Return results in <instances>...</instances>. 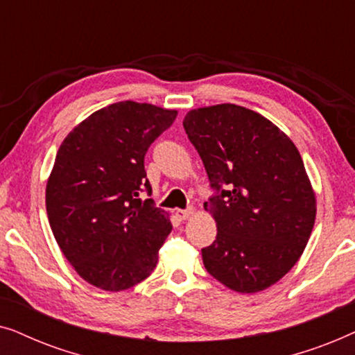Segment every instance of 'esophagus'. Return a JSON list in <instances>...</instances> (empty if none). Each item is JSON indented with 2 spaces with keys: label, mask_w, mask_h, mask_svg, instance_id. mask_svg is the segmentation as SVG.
I'll list each match as a JSON object with an SVG mask.
<instances>
[{
  "label": "esophagus",
  "mask_w": 355,
  "mask_h": 355,
  "mask_svg": "<svg viewBox=\"0 0 355 355\" xmlns=\"http://www.w3.org/2000/svg\"><path fill=\"white\" fill-rule=\"evenodd\" d=\"M176 215L179 220H189L192 216V210H178Z\"/></svg>",
  "instance_id": "obj_1"
}]
</instances>
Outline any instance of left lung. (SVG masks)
Segmentation results:
<instances>
[{
    "mask_svg": "<svg viewBox=\"0 0 355 355\" xmlns=\"http://www.w3.org/2000/svg\"><path fill=\"white\" fill-rule=\"evenodd\" d=\"M182 125L218 191L203 205L218 230L203 265L236 293L270 288L297 263L317 216L299 150L265 116L232 103L191 110Z\"/></svg>",
    "mask_w": 355,
    "mask_h": 355,
    "instance_id": "8db88e82",
    "label": "left lung"
}]
</instances>
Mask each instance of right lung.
<instances>
[{
	"label": "right lung",
	"mask_w": 355,
	"mask_h": 355,
	"mask_svg": "<svg viewBox=\"0 0 355 355\" xmlns=\"http://www.w3.org/2000/svg\"><path fill=\"white\" fill-rule=\"evenodd\" d=\"M176 110L118 101L66 135L46 182L53 236L77 275L118 293L148 278L173 226L169 215L142 200L152 193L144 158L176 119Z\"/></svg>",
	"instance_id": "1"
}]
</instances>
